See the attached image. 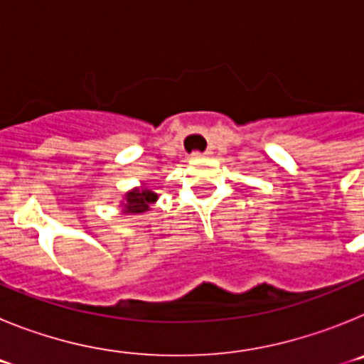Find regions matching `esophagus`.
Instances as JSON below:
<instances>
[{
    "label": "esophagus",
    "instance_id": "34e87169",
    "mask_svg": "<svg viewBox=\"0 0 364 364\" xmlns=\"http://www.w3.org/2000/svg\"><path fill=\"white\" fill-rule=\"evenodd\" d=\"M211 151H205V153H193V159H208V156H211Z\"/></svg>",
    "mask_w": 364,
    "mask_h": 364
}]
</instances>
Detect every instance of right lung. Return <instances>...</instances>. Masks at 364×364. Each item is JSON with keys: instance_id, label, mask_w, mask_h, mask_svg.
I'll return each instance as SVG.
<instances>
[{"instance_id": "obj_1", "label": "right lung", "mask_w": 364, "mask_h": 364, "mask_svg": "<svg viewBox=\"0 0 364 364\" xmlns=\"http://www.w3.org/2000/svg\"><path fill=\"white\" fill-rule=\"evenodd\" d=\"M159 200V193L153 191V186H147V182H140V186L129 189L122 197L120 208L125 215L146 213L151 210V205Z\"/></svg>"}]
</instances>
